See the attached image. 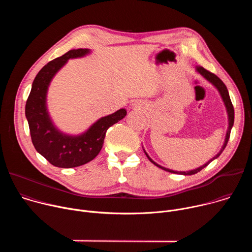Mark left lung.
I'll return each mask as SVG.
<instances>
[{
	"mask_svg": "<svg viewBox=\"0 0 252 252\" xmlns=\"http://www.w3.org/2000/svg\"><path fill=\"white\" fill-rule=\"evenodd\" d=\"M196 71H197L198 74H200L206 81H208L210 84H212L215 88H217V90L219 91V93H220V96H221V98H222V100H223V102H224L226 112H227V116H228V128H227V131H226L224 143H223V146H222L221 150L220 151V153H219L217 156H214L211 159H209V160H208L206 163H204L203 165H201V166H199V167H197V168H195V169L189 170V171H175V170H172V169L163 167V166L158 164L157 162H155V161L150 158V156L147 154V152H146L145 150H143V152H145V154H146V156L148 157V158H149L155 165H157L158 167H159V168H161V169H163V170H165V171L171 172V173H179V174H184V175L195 174V173H197L198 171H200L202 168H204L205 166H207V164H209L213 159L218 158L221 155V153L223 152V150L225 149V147H226V145H227L228 139H229V135H230V131H231V128H232L233 123H234V109H233L232 102H231V100H230L229 94H228V91H227L226 86L223 84V82H222L218 76H215L214 74L210 73V71H208L207 69L203 68L202 66H196Z\"/></svg>",
	"mask_w": 252,
	"mask_h": 252,
	"instance_id": "8db88e82",
	"label": "left lung"
}]
</instances>
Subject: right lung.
<instances>
[{"mask_svg":"<svg viewBox=\"0 0 252 252\" xmlns=\"http://www.w3.org/2000/svg\"><path fill=\"white\" fill-rule=\"evenodd\" d=\"M90 53V49L70 50L48 63L35 76L26 102V118L32 145L35 151L58 167H76L93 160L102 148L107 128L126 116V111L121 109L100 118L79 135L65 134L54 125L47 109L49 86L69 59L82 58Z\"/></svg>","mask_w":252,"mask_h":252,"instance_id":"right-lung-1","label":"right lung"}]
</instances>
